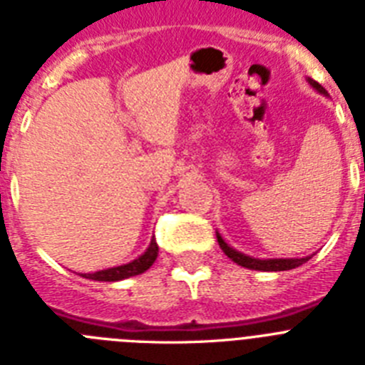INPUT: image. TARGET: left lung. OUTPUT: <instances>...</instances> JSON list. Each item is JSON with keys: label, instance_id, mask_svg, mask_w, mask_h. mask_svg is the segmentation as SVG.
I'll return each instance as SVG.
<instances>
[{"label": "left lung", "instance_id": "1", "mask_svg": "<svg viewBox=\"0 0 365 365\" xmlns=\"http://www.w3.org/2000/svg\"><path fill=\"white\" fill-rule=\"evenodd\" d=\"M305 80H307V83H309L317 93L324 94V96H329L326 88L322 87L318 81L311 80V78H305ZM216 238H218V244L220 247H222V251L225 252L235 264L242 265V267L252 269V271H289V269L300 267L302 264H305V262L311 258V256H304V258H255V256L244 255V252H240L236 251L235 247H231V245L222 238V235H220L218 231H216Z\"/></svg>", "mask_w": 365, "mask_h": 365}]
</instances>
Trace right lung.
Listing matches in <instances>:
<instances>
[{"instance_id":"add662e5","label":"right lung","mask_w":365,"mask_h":365,"mask_svg":"<svg viewBox=\"0 0 365 365\" xmlns=\"http://www.w3.org/2000/svg\"><path fill=\"white\" fill-rule=\"evenodd\" d=\"M156 256H158V244H156V238L153 236V238H150L149 247L145 249V252L138 256V258H134V260L129 262V264H121V265H116V267L101 269V271H96V272H81L80 277L88 278V280H94V282L125 280V278L136 277V274L145 272L147 269L154 264Z\"/></svg>"}]
</instances>
